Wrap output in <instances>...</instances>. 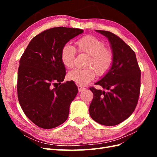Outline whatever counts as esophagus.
I'll list each match as a JSON object with an SVG mask.
<instances>
[{
    "instance_id": "obj_1",
    "label": "esophagus",
    "mask_w": 157,
    "mask_h": 157,
    "mask_svg": "<svg viewBox=\"0 0 157 157\" xmlns=\"http://www.w3.org/2000/svg\"><path fill=\"white\" fill-rule=\"evenodd\" d=\"M78 92H80L83 91L84 90H85V88L82 87V86H78Z\"/></svg>"
}]
</instances>
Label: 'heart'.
Here are the masks:
<instances>
[{
  "label": "heart",
  "mask_w": 157,
  "mask_h": 157,
  "mask_svg": "<svg viewBox=\"0 0 157 157\" xmlns=\"http://www.w3.org/2000/svg\"><path fill=\"white\" fill-rule=\"evenodd\" d=\"M77 50L89 56L86 69H75L68 73V77L78 84L85 85L98 76L107 74L114 62V54L110 48H106L104 42L94 36H84L75 42ZM76 50L69 44H65L61 50V62L66 68L74 65Z\"/></svg>",
  "instance_id": "b5f03b06"
}]
</instances>
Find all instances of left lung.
<instances>
[{"label":"left lung","mask_w":157,"mask_h":157,"mask_svg":"<svg viewBox=\"0 0 157 157\" xmlns=\"http://www.w3.org/2000/svg\"><path fill=\"white\" fill-rule=\"evenodd\" d=\"M107 38L114 54L112 67L95 83L105 90L90 88L94 98L90 115L99 124L115 126L129 117L135 110L140 96L141 71L134 51L114 33L96 30Z\"/></svg>","instance_id":"1"}]
</instances>
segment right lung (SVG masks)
<instances>
[{"instance_id":"obj_1","label":"right lung","mask_w":157,"mask_h":157,"mask_svg":"<svg viewBox=\"0 0 157 157\" xmlns=\"http://www.w3.org/2000/svg\"><path fill=\"white\" fill-rule=\"evenodd\" d=\"M83 32L65 27L47 29L33 38L21 57L18 100L25 115L37 126L50 129L67 119L78 88L72 80L61 84L66 72L60 53L67 42Z\"/></svg>"}]
</instances>
